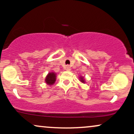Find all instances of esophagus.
Segmentation results:
<instances>
[{"mask_svg": "<svg viewBox=\"0 0 134 134\" xmlns=\"http://www.w3.org/2000/svg\"><path fill=\"white\" fill-rule=\"evenodd\" d=\"M65 69H66V70H68V71H69V70H70V67H69V65H67V66H66V68H65Z\"/></svg>", "mask_w": 134, "mask_h": 134, "instance_id": "esophagus-1", "label": "esophagus"}]
</instances>
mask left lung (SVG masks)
Here are the masks:
<instances>
[{
    "instance_id": "8db88e82",
    "label": "left lung",
    "mask_w": 134,
    "mask_h": 134,
    "mask_svg": "<svg viewBox=\"0 0 134 134\" xmlns=\"http://www.w3.org/2000/svg\"><path fill=\"white\" fill-rule=\"evenodd\" d=\"M79 78H80V81H81V82L85 83V79H84V77H82V76H81V77H79Z\"/></svg>"
}]
</instances>
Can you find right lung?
<instances>
[{
	"mask_svg": "<svg viewBox=\"0 0 134 134\" xmlns=\"http://www.w3.org/2000/svg\"><path fill=\"white\" fill-rule=\"evenodd\" d=\"M56 81V74L55 72H49L45 78V82L49 86L53 84Z\"/></svg>",
	"mask_w": 134,
	"mask_h": 134,
	"instance_id": "right-lung-1",
	"label": "right lung"
}]
</instances>
